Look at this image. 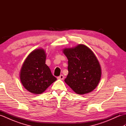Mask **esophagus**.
<instances>
[{
	"mask_svg": "<svg viewBox=\"0 0 126 126\" xmlns=\"http://www.w3.org/2000/svg\"><path fill=\"white\" fill-rule=\"evenodd\" d=\"M57 79H64V76L63 75H61L60 76H58L57 77Z\"/></svg>",
	"mask_w": 126,
	"mask_h": 126,
	"instance_id": "esophagus-1",
	"label": "esophagus"
}]
</instances>
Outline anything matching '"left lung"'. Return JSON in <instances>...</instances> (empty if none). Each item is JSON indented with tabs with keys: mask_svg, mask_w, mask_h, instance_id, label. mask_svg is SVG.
I'll list each match as a JSON object with an SVG mask.
<instances>
[{
	"mask_svg": "<svg viewBox=\"0 0 126 126\" xmlns=\"http://www.w3.org/2000/svg\"><path fill=\"white\" fill-rule=\"evenodd\" d=\"M63 52L68 60V74L65 82L77 94L92 92L101 76V66L94 53L82 44L65 49Z\"/></svg>",
	"mask_w": 126,
	"mask_h": 126,
	"instance_id": "left-lung-1",
	"label": "left lung"
}]
</instances>
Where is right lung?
I'll use <instances>...</instances> for the list:
<instances>
[{"mask_svg":"<svg viewBox=\"0 0 126 126\" xmlns=\"http://www.w3.org/2000/svg\"><path fill=\"white\" fill-rule=\"evenodd\" d=\"M46 55L43 49L33 51L26 58L21 69L20 81L30 93L40 94L57 79L45 64Z\"/></svg>","mask_w":126,"mask_h":126,"instance_id":"right-lung-1","label":"right lung"}]
</instances>
